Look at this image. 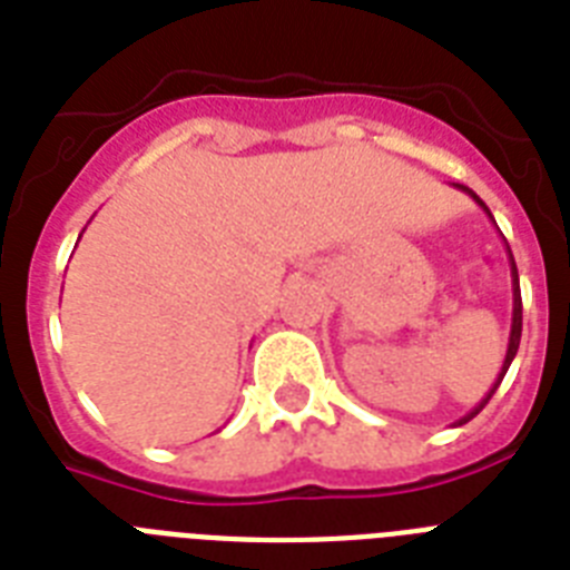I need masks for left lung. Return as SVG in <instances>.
<instances>
[{"instance_id": "obj_1", "label": "left lung", "mask_w": 570, "mask_h": 570, "mask_svg": "<svg viewBox=\"0 0 570 570\" xmlns=\"http://www.w3.org/2000/svg\"><path fill=\"white\" fill-rule=\"evenodd\" d=\"M452 185H455L458 190H463V194H470L472 199H475V203L481 205V208H484V212H487V217L492 219L490 208H487V205H484V199H481V196H478L475 190H470V188H466V185H458V181H452ZM492 223H495V219H492ZM507 257H510V277H513V322H510V342H507V356H504V365H501L499 376H495V382H492V389L487 391V396H484V400H481V403H478L475 409L470 411V414H463V417L458 420L455 425L470 423V420L475 417L478 411H481V409H484L487 403H490V396L495 394V389H499V385H501V380H504L507 367H510V362H513V358H515V353H519V342H521V289H519V272H515V261H513V255H510V246H507Z\"/></svg>"}]
</instances>
